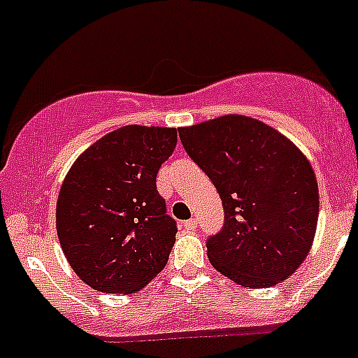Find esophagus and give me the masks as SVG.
Segmentation results:
<instances>
[{
	"mask_svg": "<svg viewBox=\"0 0 358 358\" xmlns=\"http://www.w3.org/2000/svg\"><path fill=\"white\" fill-rule=\"evenodd\" d=\"M182 227H185L186 230H195L196 221L195 220H188V221H185V223H182Z\"/></svg>",
	"mask_w": 358,
	"mask_h": 358,
	"instance_id": "1",
	"label": "esophagus"
}]
</instances>
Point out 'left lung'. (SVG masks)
I'll list each match as a JSON object with an SVG mask.
<instances>
[{
    "instance_id": "obj_1",
    "label": "left lung",
    "mask_w": 358,
    "mask_h": 358,
    "mask_svg": "<svg viewBox=\"0 0 358 358\" xmlns=\"http://www.w3.org/2000/svg\"><path fill=\"white\" fill-rule=\"evenodd\" d=\"M179 137L223 202V230L207 241L210 265L244 288L274 287L294 274L311 250L320 213L304 152L241 114L185 126Z\"/></svg>"
}]
</instances>
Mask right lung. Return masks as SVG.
<instances>
[{
  "label": "right lung",
  "mask_w": 358,
  "mask_h": 358,
  "mask_svg": "<svg viewBox=\"0 0 358 358\" xmlns=\"http://www.w3.org/2000/svg\"><path fill=\"white\" fill-rule=\"evenodd\" d=\"M177 144L176 128L121 126L68 170L56 230L73 272L105 294H135L163 271L176 243L156 176Z\"/></svg>",
  "instance_id": "1"
}]
</instances>
